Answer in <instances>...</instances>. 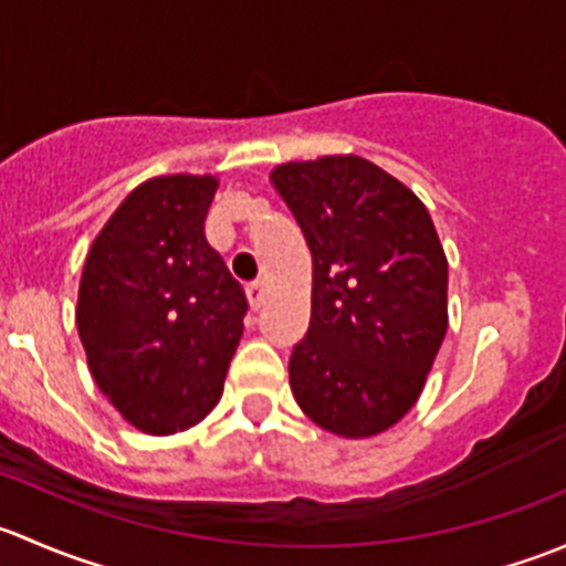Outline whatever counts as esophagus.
I'll list each match as a JSON object with an SVG mask.
<instances>
[{"label":"esophagus","instance_id":"1","mask_svg":"<svg viewBox=\"0 0 566 566\" xmlns=\"http://www.w3.org/2000/svg\"><path fill=\"white\" fill-rule=\"evenodd\" d=\"M247 295H249V306L254 312L265 304V287H262V284H251V287L247 290Z\"/></svg>","mask_w":566,"mask_h":566}]
</instances>
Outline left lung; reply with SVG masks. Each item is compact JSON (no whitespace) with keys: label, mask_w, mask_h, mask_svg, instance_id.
<instances>
[{"label":"left lung","mask_w":566,"mask_h":566,"mask_svg":"<svg viewBox=\"0 0 566 566\" xmlns=\"http://www.w3.org/2000/svg\"><path fill=\"white\" fill-rule=\"evenodd\" d=\"M273 188L312 251L295 402L339 438H373L416 405L449 328V262L419 197L361 156L279 164Z\"/></svg>","instance_id":"left-lung-1"}]
</instances>
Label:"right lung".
Wrapping results in <instances>:
<instances>
[{
    "instance_id": "right-lung-1",
    "label": "right lung",
    "mask_w": 566,
    "mask_h": 566,
    "mask_svg": "<svg viewBox=\"0 0 566 566\" xmlns=\"http://www.w3.org/2000/svg\"><path fill=\"white\" fill-rule=\"evenodd\" d=\"M216 175L136 186L95 235L76 328L108 402L147 436L199 424L224 391L247 295L205 238Z\"/></svg>"
}]
</instances>
